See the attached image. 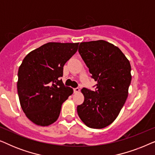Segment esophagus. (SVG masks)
Returning a JSON list of instances; mask_svg holds the SVG:
<instances>
[{
	"instance_id": "34e87169",
	"label": "esophagus",
	"mask_w": 155,
	"mask_h": 155,
	"mask_svg": "<svg viewBox=\"0 0 155 155\" xmlns=\"http://www.w3.org/2000/svg\"><path fill=\"white\" fill-rule=\"evenodd\" d=\"M80 88L79 87H76V88H74L73 89V91H74V93H78L80 92Z\"/></svg>"
}]
</instances>
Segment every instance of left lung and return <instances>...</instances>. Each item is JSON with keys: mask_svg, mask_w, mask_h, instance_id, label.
Returning a JSON list of instances; mask_svg holds the SVG:
<instances>
[{"mask_svg": "<svg viewBox=\"0 0 155 155\" xmlns=\"http://www.w3.org/2000/svg\"><path fill=\"white\" fill-rule=\"evenodd\" d=\"M78 51L97 82L95 91L82 89L84 99L77 107L78 116L89 128H104L117 118L128 97L130 62L117 46L104 40L82 42Z\"/></svg>", "mask_w": 155, "mask_h": 155, "instance_id": "left-lung-1", "label": "left lung"}]
</instances>
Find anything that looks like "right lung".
Instances as JSON below:
<instances>
[{"mask_svg": "<svg viewBox=\"0 0 155 155\" xmlns=\"http://www.w3.org/2000/svg\"><path fill=\"white\" fill-rule=\"evenodd\" d=\"M79 43L48 42L29 53L19 67L18 93L22 111L31 122L48 126L58 119L62 104L73 92L60 78Z\"/></svg>", "mask_w": 155, "mask_h": 155, "instance_id": "obj_1", "label": "right lung"}]
</instances>
